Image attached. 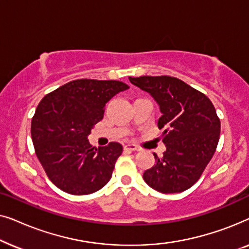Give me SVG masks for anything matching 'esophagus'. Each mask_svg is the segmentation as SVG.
Listing matches in <instances>:
<instances>
[{"instance_id": "esophagus-1", "label": "esophagus", "mask_w": 249, "mask_h": 249, "mask_svg": "<svg viewBox=\"0 0 249 249\" xmlns=\"http://www.w3.org/2000/svg\"><path fill=\"white\" fill-rule=\"evenodd\" d=\"M124 151H139V148L134 144H127L124 146Z\"/></svg>"}]
</instances>
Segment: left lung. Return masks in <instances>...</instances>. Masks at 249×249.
<instances>
[{
	"mask_svg": "<svg viewBox=\"0 0 249 249\" xmlns=\"http://www.w3.org/2000/svg\"><path fill=\"white\" fill-rule=\"evenodd\" d=\"M131 84L154 97L162 112L158 127L166 146L163 156L142 175L163 194L190 188L209 164L220 138L221 124L210 98L185 81L170 76L129 77Z\"/></svg>",
	"mask_w": 249,
	"mask_h": 249,
	"instance_id": "8db88e82",
	"label": "left lung"
}]
</instances>
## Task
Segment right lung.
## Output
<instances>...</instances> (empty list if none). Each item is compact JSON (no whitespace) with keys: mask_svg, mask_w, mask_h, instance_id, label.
<instances>
[{"mask_svg":"<svg viewBox=\"0 0 249 249\" xmlns=\"http://www.w3.org/2000/svg\"><path fill=\"white\" fill-rule=\"evenodd\" d=\"M128 88L118 80L77 79L39 102L32 119V139L37 159L57 188L88 195L111 179L122 145L111 142L96 148L87 138L103 119L105 104Z\"/></svg>","mask_w":249,"mask_h":249,"instance_id":"obj_1","label":"right lung"}]
</instances>
